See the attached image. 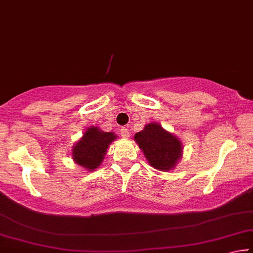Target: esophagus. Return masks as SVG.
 <instances>
[{"instance_id":"obj_1","label":"esophagus","mask_w":253,"mask_h":253,"mask_svg":"<svg viewBox=\"0 0 253 253\" xmlns=\"http://www.w3.org/2000/svg\"><path fill=\"white\" fill-rule=\"evenodd\" d=\"M120 132H121V135L124 139H127L130 137V131L127 130V127H122V129L120 130Z\"/></svg>"}]
</instances>
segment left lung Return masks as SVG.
Masks as SVG:
<instances>
[{
    "mask_svg": "<svg viewBox=\"0 0 253 253\" xmlns=\"http://www.w3.org/2000/svg\"><path fill=\"white\" fill-rule=\"evenodd\" d=\"M134 140L150 166L158 170H170L182 157V142L159 123L147 124L142 131L134 134Z\"/></svg>",
    "mask_w": 253,
    "mask_h": 253,
    "instance_id": "left-lung-1",
    "label": "left lung"
}]
</instances>
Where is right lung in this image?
I'll use <instances>...</instances> for the list:
<instances>
[{"label":"right lung","mask_w":253,"mask_h":253,"mask_svg":"<svg viewBox=\"0 0 253 253\" xmlns=\"http://www.w3.org/2000/svg\"><path fill=\"white\" fill-rule=\"evenodd\" d=\"M115 139L114 132H104L97 126L88 127L83 138L73 146V161L91 172L102 164L108 146Z\"/></svg>","instance_id":"obj_1"}]
</instances>
